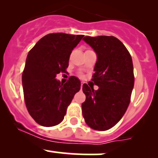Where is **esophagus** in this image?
I'll return each mask as SVG.
<instances>
[{
	"label": "esophagus",
	"mask_w": 158,
	"mask_h": 158,
	"mask_svg": "<svg viewBox=\"0 0 158 158\" xmlns=\"http://www.w3.org/2000/svg\"><path fill=\"white\" fill-rule=\"evenodd\" d=\"M82 85H83V82H81V89L82 88Z\"/></svg>",
	"instance_id": "esophagus-1"
}]
</instances>
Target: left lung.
I'll list each match as a JSON object with an SVG mask.
<instances>
[{"label":"left lung","instance_id":"1","mask_svg":"<svg viewBox=\"0 0 158 158\" xmlns=\"http://www.w3.org/2000/svg\"><path fill=\"white\" fill-rule=\"evenodd\" d=\"M97 56L92 80L98 90L83 84L85 101L82 115L91 128L109 130L121 120L128 109L134 88L132 59L123 44L114 36H85Z\"/></svg>","mask_w":158,"mask_h":158}]
</instances>
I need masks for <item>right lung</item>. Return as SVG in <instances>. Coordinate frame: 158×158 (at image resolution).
I'll return each mask as SVG.
<instances>
[{
	"instance_id": "obj_1",
	"label": "right lung",
	"mask_w": 158,
	"mask_h": 158,
	"mask_svg": "<svg viewBox=\"0 0 158 158\" xmlns=\"http://www.w3.org/2000/svg\"><path fill=\"white\" fill-rule=\"evenodd\" d=\"M83 36L49 33L28 52L22 74L24 101L29 114L42 126L60 124L75 94L80 89V81L75 76L65 84L56 76L66 72L70 54Z\"/></svg>"
}]
</instances>
